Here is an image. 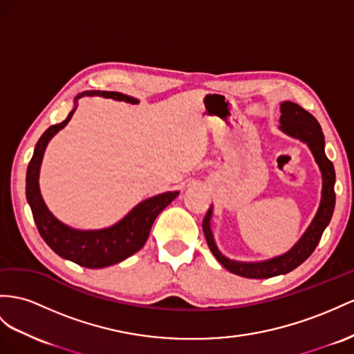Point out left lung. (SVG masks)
Returning a JSON list of instances; mask_svg holds the SVG:
<instances>
[{
  "mask_svg": "<svg viewBox=\"0 0 354 354\" xmlns=\"http://www.w3.org/2000/svg\"><path fill=\"white\" fill-rule=\"evenodd\" d=\"M279 122V129L286 134L296 139H301L310 147L323 176L322 203L310 227H308L301 241H299L287 254L268 261H260V263H241V261L229 260L227 257H224L221 254L215 245L211 232V206L209 209H207L202 224L207 245H209L215 259L218 260L225 269L230 270L232 274H236L245 278H272L277 275L288 274L290 270H293L299 265H302L304 261L313 254L315 247L319 245L322 234L324 229L328 227L335 209V169L332 161L326 157L324 153V136L319 121L299 104L293 102H284L281 103Z\"/></svg>",
  "mask_w": 354,
  "mask_h": 354,
  "instance_id": "8db88e82",
  "label": "left lung"
}]
</instances>
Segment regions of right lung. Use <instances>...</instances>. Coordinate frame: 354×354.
<instances>
[{
    "label": "right lung",
    "instance_id": "1",
    "mask_svg": "<svg viewBox=\"0 0 354 354\" xmlns=\"http://www.w3.org/2000/svg\"><path fill=\"white\" fill-rule=\"evenodd\" d=\"M85 94L113 98L120 100V102L138 103V100L134 97L113 93V91H91V93L80 94L77 98ZM75 111L76 109H73L62 122L50 125L41 134L37 145H35L34 156L28 165V170H26V201H28L31 206L34 221L35 225H37L40 236L58 256L75 261L79 266L98 269L120 263L127 257L133 256L134 252H138L145 245V242H147L157 215L174 198H176L179 193L169 192L151 197L148 201L136 206L124 220L104 230H75L59 223L48 211L46 205L43 202L39 189V171L48 142L61 129H64L67 122L71 120V116H73Z\"/></svg>",
    "mask_w": 354,
    "mask_h": 354
}]
</instances>
